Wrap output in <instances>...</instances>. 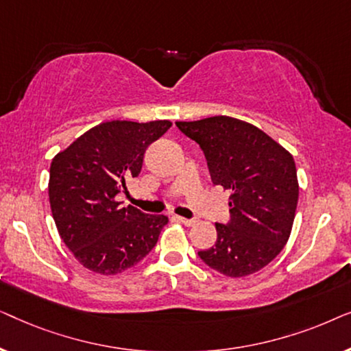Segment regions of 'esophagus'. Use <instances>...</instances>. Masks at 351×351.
<instances>
[{"label": "esophagus", "instance_id": "1", "mask_svg": "<svg viewBox=\"0 0 351 351\" xmlns=\"http://www.w3.org/2000/svg\"><path fill=\"white\" fill-rule=\"evenodd\" d=\"M177 220L179 222H182L184 225H186V227H191V225L196 223V219H185V217H177Z\"/></svg>", "mask_w": 351, "mask_h": 351}]
</instances>
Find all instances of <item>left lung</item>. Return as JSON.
<instances>
[{
    "instance_id": "left-lung-1",
    "label": "left lung",
    "mask_w": 351,
    "mask_h": 351,
    "mask_svg": "<svg viewBox=\"0 0 351 351\" xmlns=\"http://www.w3.org/2000/svg\"><path fill=\"white\" fill-rule=\"evenodd\" d=\"M176 126L203 150L213 184L232 190L228 222L215 223L217 241L199 251V258L225 276L252 275L289 239L299 199L294 158L237 118L210 117Z\"/></svg>"
}]
</instances>
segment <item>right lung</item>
I'll list each match as a JSON object with an SVG mask.
<instances>
[{"label": "right lung", "instance_id": "add662e5", "mask_svg": "<svg viewBox=\"0 0 351 351\" xmlns=\"http://www.w3.org/2000/svg\"><path fill=\"white\" fill-rule=\"evenodd\" d=\"M171 121H108L89 129L51 162L49 203L66 247L102 275L131 268L156 246L165 214L123 208L114 199L141 174L147 148Z\"/></svg>", "mask_w": 351, "mask_h": 351}]
</instances>
